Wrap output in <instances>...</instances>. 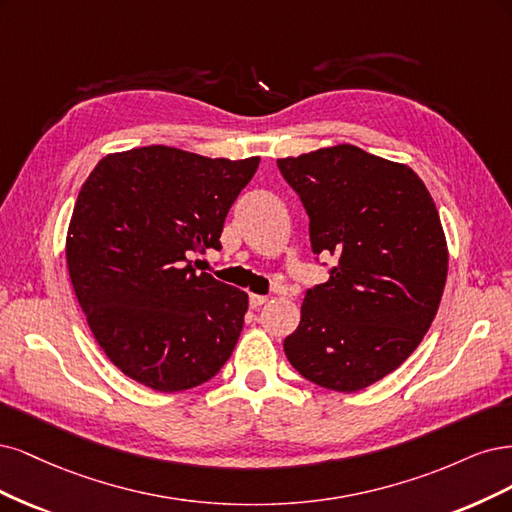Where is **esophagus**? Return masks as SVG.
<instances>
[{"instance_id": "esophagus-1", "label": "esophagus", "mask_w": 512, "mask_h": 512, "mask_svg": "<svg viewBox=\"0 0 512 512\" xmlns=\"http://www.w3.org/2000/svg\"><path fill=\"white\" fill-rule=\"evenodd\" d=\"M266 302H268L266 295H257V293H251V295H249V304H251L253 310H257L259 306H263Z\"/></svg>"}]
</instances>
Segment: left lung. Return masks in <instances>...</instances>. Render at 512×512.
I'll return each instance as SVG.
<instances>
[{"instance_id": "1", "label": "left lung", "mask_w": 512, "mask_h": 512, "mask_svg": "<svg viewBox=\"0 0 512 512\" xmlns=\"http://www.w3.org/2000/svg\"><path fill=\"white\" fill-rule=\"evenodd\" d=\"M300 195L315 255L336 266L306 291L289 364L310 383L351 393L400 368L430 329L449 253L423 180L353 144L278 159Z\"/></svg>"}]
</instances>
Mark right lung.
Segmentation results:
<instances>
[{
  "label": "right lung",
  "instance_id": "right-lung-1",
  "mask_svg": "<svg viewBox=\"0 0 512 512\" xmlns=\"http://www.w3.org/2000/svg\"><path fill=\"white\" fill-rule=\"evenodd\" d=\"M257 166L155 144L106 155L82 185L65 240L72 287L106 357L140 385L197 387L234 353L249 295L197 274L191 255L221 251Z\"/></svg>",
  "mask_w": 512,
  "mask_h": 512
}]
</instances>
